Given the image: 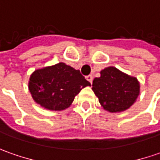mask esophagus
I'll return each instance as SVG.
<instances>
[{"instance_id": "esophagus-1", "label": "esophagus", "mask_w": 160, "mask_h": 160, "mask_svg": "<svg viewBox=\"0 0 160 160\" xmlns=\"http://www.w3.org/2000/svg\"><path fill=\"white\" fill-rule=\"evenodd\" d=\"M86 79L88 80L89 82H90V83L92 84V82H93V76H92V75H88L87 77H86Z\"/></svg>"}]
</instances>
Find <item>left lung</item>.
I'll return each mask as SVG.
<instances>
[{
	"label": "left lung",
	"instance_id": "1",
	"mask_svg": "<svg viewBox=\"0 0 160 160\" xmlns=\"http://www.w3.org/2000/svg\"><path fill=\"white\" fill-rule=\"evenodd\" d=\"M100 73L101 76L93 80L92 90L105 110L122 112L134 104L140 93V83L136 77L114 66L104 68Z\"/></svg>",
	"mask_w": 160,
	"mask_h": 160
}]
</instances>
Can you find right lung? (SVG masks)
<instances>
[{
    "label": "right lung",
    "instance_id": "right-lung-1",
    "mask_svg": "<svg viewBox=\"0 0 160 160\" xmlns=\"http://www.w3.org/2000/svg\"><path fill=\"white\" fill-rule=\"evenodd\" d=\"M91 86L79 70L60 62L35 70L29 80V91L35 102L49 110L71 106L80 90Z\"/></svg>",
    "mask_w": 160,
    "mask_h": 160
}]
</instances>
